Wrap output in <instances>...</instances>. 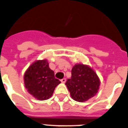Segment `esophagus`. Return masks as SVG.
<instances>
[{
    "mask_svg": "<svg viewBox=\"0 0 128 128\" xmlns=\"http://www.w3.org/2000/svg\"><path fill=\"white\" fill-rule=\"evenodd\" d=\"M61 82H62V83H65V82H66V79H65V78H63V79H61Z\"/></svg>",
    "mask_w": 128,
    "mask_h": 128,
    "instance_id": "obj_1",
    "label": "esophagus"
}]
</instances>
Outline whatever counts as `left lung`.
I'll return each mask as SVG.
<instances>
[{
    "label": "left lung",
    "instance_id": "obj_1",
    "mask_svg": "<svg viewBox=\"0 0 128 128\" xmlns=\"http://www.w3.org/2000/svg\"><path fill=\"white\" fill-rule=\"evenodd\" d=\"M72 98L83 102L96 96L98 92L100 80L92 68L84 64H76L72 70V77L65 83Z\"/></svg>",
    "mask_w": 128,
    "mask_h": 128
}]
</instances>
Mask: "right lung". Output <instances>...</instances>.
Here are the masks:
<instances>
[{"mask_svg":"<svg viewBox=\"0 0 128 128\" xmlns=\"http://www.w3.org/2000/svg\"><path fill=\"white\" fill-rule=\"evenodd\" d=\"M28 92L38 100H46L52 96L60 81L55 78L54 72L49 68L46 59L37 60L30 65L24 75Z\"/></svg>","mask_w":128,"mask_h":128,"instance_id":"obj_1","label":"right lung"}]
</instances>
